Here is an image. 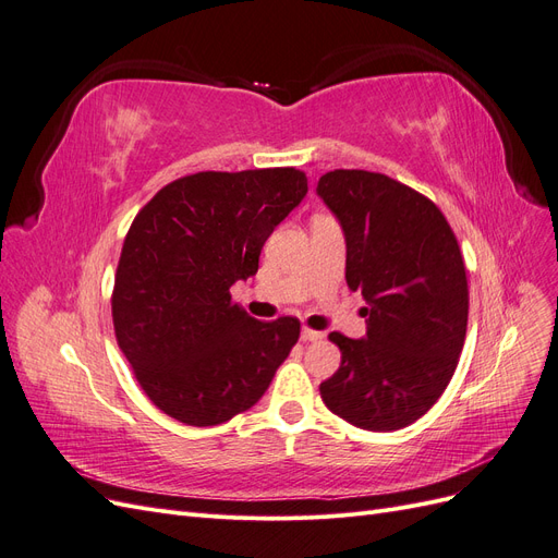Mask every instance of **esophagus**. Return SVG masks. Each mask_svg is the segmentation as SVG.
Returning a JSON list of instances; mask_svg holds the SVG:
<instances>
[{
    "label": "esophagus",
    "instance_id": "esophagus-1",
    "mask_svg": "<svg viewBox=\"0 0 558 558\" xmlns=\"http://www.w3.org/2000/svg\"><path fill=\"white\" fill-rule=\"evenodd\" d=\"M300 337H302V342H316V340H320V337H324V332L312 330V328H302Z\"/></svg>",
    "mask_w": 558,
    "mask_h": 558
}]
</instances>
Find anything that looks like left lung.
<instances>
[{
	"label": "left lung",
	"mask_w": 558,
	"mask_h": 558,
	"mask_svg": "<svg viewBox=\"0 0 558 558\" xmlns=\"http://www.w3.org/2000/svg\"><path fill=\"white\" fill-rule=\"evenodd\" d=\"M316 195L342 226L347 283L367 307L365 337L330 332L337 373L318 386L326 408L356 428L414 424L445 393L468 328L459 242L428 197L386 174L335 170Z\"/></svg>",
	"instance_id": "obj_1"
}]
</instances>
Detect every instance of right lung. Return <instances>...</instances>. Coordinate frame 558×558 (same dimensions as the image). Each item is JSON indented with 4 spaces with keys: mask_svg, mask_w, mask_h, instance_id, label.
Returning a JSON list of instances; mask_svg holds the SVG:
<instances>
[{
    "mask_svg": "<svg viewBox=\"0 0 558 558\" xmlns=\"http://www.w3.org/2000/svg\"><path fill=\"white\" fill-rule=\"evenodd\" d=\"M307 195L293 167L197 172L134 216L116 269V340L158 410L216 426L256 404L300 337V320H258L230 286L258 272L263 244Z\"/></svg>",
    "mask_w": 558,
    "mask_h": 558,
    "instance_id": "obj_1",
    "label": "right lung"
}]
</instances>
